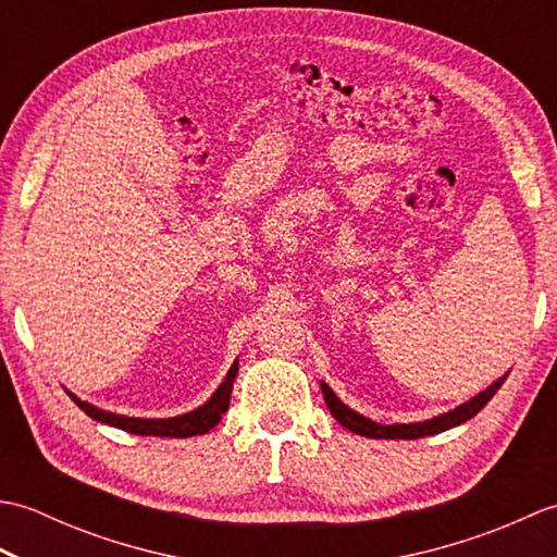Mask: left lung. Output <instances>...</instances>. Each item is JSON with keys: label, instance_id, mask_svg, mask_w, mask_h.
Returning a JSON list of instances; mask_svg holds the SVG:
<instances>
[{"label": "left lung", "instance_id": "8db88e82", "mask_svg": "<svg viewBox=\"0 0 557 557\" xmlns=\"http://www.w3.org/2000/svg\"><path fill=\"white\" fill-rule=\"evenodd\" d=\"M505 377H498L493 385H488L483 393H479L476 397H471L469 401H465V405H459L457 409L447 411V413H441V417H433L429 421H419V423H393V425H383V423H375L371 419L361 417V413H357L354 409H349L345 401H342L333 389L327 387V383H321V389H323V397H325V405L330 409V413L345 425L347 431L357 433V435H366V437H375V441H397V437H401V441H417V437H425V435H437L443 433L447 429H455V425L469 421L471 417H476V413L488 405V401L493 399V395L498 393L500 385L505 383Z\"/></svg>", "mask_w": 557, "mask_h": 557}]
</instances>
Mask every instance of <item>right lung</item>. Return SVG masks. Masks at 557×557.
I'll return each mask as SVG.
<instances>
[{"label": "right lung", "mask_w": 557, "mask_h": 557, "mask_svg": "<svg viewBox=\"0 0 557 557\" xmlns=\"http://www.w3.org/2000/svg\"><path fill=\"white\" fill-rule=\"evenodd\" d=\"M236 371H239V361L232 363V369H230L227 377H224V383L215 389V395H212L203 407H198V409L188 411V413H180V417H172V419L122 417V413H112V411H104V409L88 405V401L78 399L74 393H69V389H66V395L74 399L76 407L86 411L90 419L114 425V429H122L126 433L160 435V437H191V435H203L210 429H215V425L220 423L222 413L227 411V407H230Z\"/></svg>", "instance_id": "add662e5"}]
</instances>
